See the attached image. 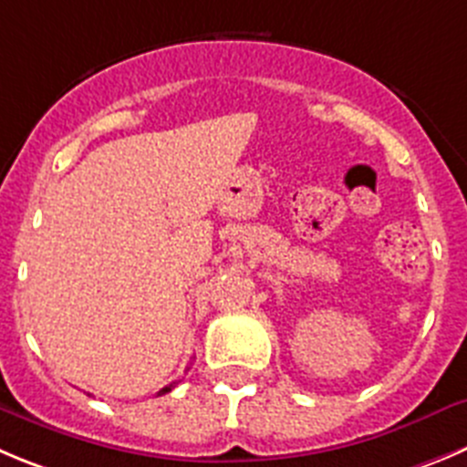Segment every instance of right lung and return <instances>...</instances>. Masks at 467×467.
Segmentation results:
<instances>
[{"label": "right lung", "instance_id": "1", "mask_svg": "<svg viewBox=\"0 0 467 467\" xmlns=\"http://www.w3.org/2000/svg\"><path fill=\"white\" fill-rule=\"evenodd\" d=\"M172 387H174V382H172V385L163 387V389H161V391H159V396H161V394H168V391H170V389H172Z\"/></svg>", "mask_w": 467, "mask_h": 467}]
</instances>
